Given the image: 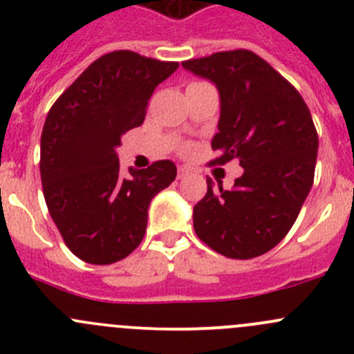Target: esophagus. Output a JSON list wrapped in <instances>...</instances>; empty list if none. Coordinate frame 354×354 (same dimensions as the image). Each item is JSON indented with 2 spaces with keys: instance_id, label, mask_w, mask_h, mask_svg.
<instances>
[{
  "instance_id": "esophagus-1",
  "label": "esophagus",
  "mask_w": 354,
  "mask_h": 354,
  "mask_svg": "<svg viewBox=\"0 0 354 354\" xmlns=\"http://www.w3.org/2000/svg\"><path fill=\"white\" fill-rule=\"evenodd\" d=\"M188 174H190V171H188L187 167H178V180H183Z\"/></svg>"
}]
</instances>
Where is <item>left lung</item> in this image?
I'll return each mask as SVG.
<instances>
[{
	"label": "left lung",
	"instance_id": "obj_1",
	"mask_svg": "<svg viewBox=\"0 0 354 354\" xmlns=\"http://www.w3.org/2000/svg\"><path fill=\"white\" fill-rule=\"evenodd\" d=\"M219 91V131L210 164L238 159L245 173L234 187L214 190L194 207V227L214 252L248 260L289 233L315 174L319 135L299 92L248 49L221 51L181 63Z\"/></svg>",
	"mask_w": 354,
	"mask_h": 354
}]
</instances>
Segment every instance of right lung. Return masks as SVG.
I'll list each match as a JSON object with an SVG mask.
<instances>
[{
	"label": "right lung",
	"mask_w": 354,
	"mask_h": 354,
	"mask_svg": "<svg viewBox=\"0 0 354 354\" xmlns=\"http://www.w3.org/2000/svg\"><path fill=\"white\" fill-rule=\"evenodd\" d=\"M180 66L133 51L95 59L56 99L41 135L46 205L70 252L94 266L130 255L144 240L151 200L176 178L171 160L120 171L121 135L140 127L149 99Z\"/></svg>",
	"instance_id": "obj_1"
}]
</instances>
